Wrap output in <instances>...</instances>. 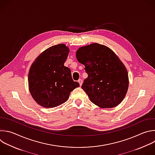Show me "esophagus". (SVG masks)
<instances>
[{
	"label": "esophagus",
	"instance_id": "esophagus-1",
	"mask_svg": "<svg viewBox=\"0 0 155 155\" xmlns=\"http://www.w3.org/2000/svg\"><path fill=\"white\" fill-rule=\"evenodd\" d=\"M78 82L79 83L80 86H81V85H82V83H83V80H81V79H79V80H78Z\"/></svg>",
	"mask_w": 155,
	"mask_h": 155
}]
</instances>
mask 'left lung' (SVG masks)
Returning a JSON list of instances; mask_svg holds the SVG:
<instances>
[{"label":"left lung","mask_w":155,"mask_h":155,"mask_svg":"<svg viewBox=\"0 0 155 155\" xmlns=\"http://www.w3.org/2000/svg\"><path fill=\"white\" fill-rule=\"evenodd\" d=\"M77 60L84 65L88 76L81 86L90 100L102 108L120 104L127 92V70L109 47L93 43L81 47L76 52Z\"/></svg>","instance_id":"1"}]
</instances>
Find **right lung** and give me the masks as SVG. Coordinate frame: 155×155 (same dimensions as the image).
<instances>
[{
	"label": "right lung",
	"instance_id": "obj_1",
	"mask_svg": "<svg viewBox=\"0 0 155 155\" xmlns=\"http://www.w3.org/2000/svg\"><path fill=\"white\" fill-rule=\"evenodd\" d=\"M69 48L64 44L51 46L41 54L31 64L28 77L30 92L44 108L59 106L70 93L80 86L72 78L69 68L64 66Z\"/></svg>",
	"mask_w": 155,
	"mask_h": 155
}]
</instances>
